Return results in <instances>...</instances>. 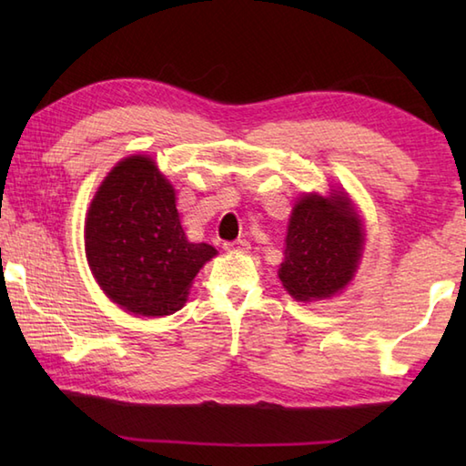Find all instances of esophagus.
I'll return each instance as SVG.
<instances>
[{"label": "esophagus", "instance_id": "obj_1", "mask_svg": "<svg viewBox=\"0 0 466 466\" xmlns=\"http://www.w3.org/2000/svg\"><path fill=\"white\" fill-rule=\"evenodd\" d=\"M224 250H228V252H248L250 250V242L248 240L224 242Z\"/></svg>", "mask_w": 466, "mask_h": 466}]
</instances>
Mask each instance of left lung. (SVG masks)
I'll use <instances>...</instances> for the list:
<instances>
[{"label": "left lung", "instance_id": "1", "mask_svg": "<svg viewBox=\"0 0 466 466\" xmlns=\"http://www.w3.org/2000/svg\"><path fill=\"white\" fill-rule=\"evenodd\" d=\"M362 230L344 194L304 196L294 206L279 276L296 300H320L352 280Z\"/></svg>", "mask_w": 466, "mask_h": 466}]
</instances>
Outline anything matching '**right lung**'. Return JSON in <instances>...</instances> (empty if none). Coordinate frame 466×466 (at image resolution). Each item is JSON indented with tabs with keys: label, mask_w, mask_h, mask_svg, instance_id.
<instances>
[{
	"label": "right lung",
	"mask_w": 466,
	"mask_h": 466,
	"mask_svg": "<svg viewBox=\"0 0 466 466\" xmlns=\"http://www.w3.org/2000/svg\"><path fill=\"white\" fill-rule=\"evenodd\" d=\"M86 256L97 284L124 310H180L194 276L216 256L186 238L172 184L146 156L126 157L96 192L86 220Z\"/></svg>",
	"instance_id": "1"
}]
</instances>
